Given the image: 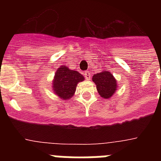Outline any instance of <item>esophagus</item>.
Wrapping results in <instances>:
<instances>
[{
    "instance_id": "obj_1",
    "label": "esophagus",
    "mask_w": 161,
    "mask_h": 161,
    "mask_svg": "<svg viewBox=\"0 0 161 161\" xmlns=\"http://www.w3.org/2000/svg\"><path fill=\"white\" fill-rule=\"evenodd\" d=\"M84 75L85 76V79L90 80L91 79V73L89 72V71H86V72H84Z\"/></svg>"
}]
</instances>
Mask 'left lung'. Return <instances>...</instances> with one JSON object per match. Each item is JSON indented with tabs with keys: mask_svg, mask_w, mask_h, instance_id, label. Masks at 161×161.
I'll use <instances>...</instances> for the list:
<instances>
[{
	"mask_svg": "<svg viewBox=\"0 0 161 161\" xmlns=\"http://www.w3.org/2000/svg\"><path fill=\"white\" fill-rule=\"evenodd\" d=\"M93 81L97 85V90L102 97L105 99L110 98L118 89L117 80L110 72L104 71L93 76Z\"/></svg>",
	"mask_w": 161,
	"mask_h": 161,
	"instance_id": "8db88e82",
	"label": "left lung"
}]
</instances>
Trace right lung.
Here are the masks:
<instances>
[{
	"label": "right lung",
	"mask_w": 161,
	"mask_h": 161,
	"mask_svg": "<svg viewBox=\"0 0 161 161\" xmlns=\"http://www.w3.org/2000/svg\"><path fill=\"white\" fill-rule=\"evenodd\" d=\"M84 80L85 77L76 71L70 70L66 66H61L55 74L52 89L58 97L64 100H68L76 92L77 84Z\"/></svg>",
	"instance_id": "add662e5"
}]
</instances>
